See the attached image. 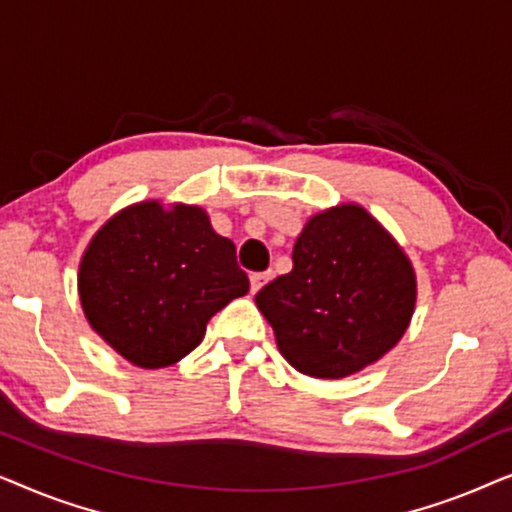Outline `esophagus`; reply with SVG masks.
<instances>
[{"mask_svg": "<svg viewBox=\"0 0 512 512\" xmlns=\"http://www.w3.org/2000/svg\"><path fill=\"white\" fill-rule=\"evenodd\" d=\"M249 279H251V291L256 293V291H261L263 286L270 282V279H272V270H268V272H254V275H251Z\"/></svg>", "mask_w": 512, "mask_h": 512, "instance_id": "obj_1", "label": "esophagus"}]
</instances>
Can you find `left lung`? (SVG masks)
<instances>
[{
  "label": "left lung",
  "mask_w": 512,
  "mask_h": 512,
  "mask_svg": "<svg viewBox=\"0 0 512 512\" xmlns=\"http://www.w3.org/2000/svg\"><path fill=\"white\" fill-rule=\"evenodd\" d=\"M415 300L410 258L354 202L314 214L293 244V270L256 293L284 359L321 380L382 359L408 331Z\"/></svg>",
  "instance_id": "8db88e82"
}]
</instances>
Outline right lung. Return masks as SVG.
<instances>
[{
  "instance_id": "right-lung-1",
  "label": "right lung",
  "mask_w": 512,
  "mask_h": 512,
  "mask_svg": "<svg viewBox=\"0 0 512 512\" xmlns=\"http://www.w3.org/2000/svg\"><path fill=\"white\" fill-rule=\"evenodd\" d=\"M247 291L235 244L195 205L125 207L97 230L79 265L88 324L139 368L184 359L207 321Z\"/></svg>"
}]
</instances>
